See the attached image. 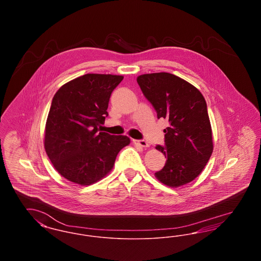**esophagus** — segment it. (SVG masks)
<instances>
[{
  "instance_id": "34e87169",
  "label": "esophagus",
  "mask_w": 261,
  "mask_h": 261,
  "mask_svg": "<svg viewBox=\"0 0 261 261\" xmlns=\"http://www.w3.org/2000/svg\"><path fill=\"white\" fill-rule=\"evenodd\" d=\"M133 143L135 145H139V146L143 147V148H149V145L148 144V142L145 140H133Z\"/></svg>"
}]
</instances>
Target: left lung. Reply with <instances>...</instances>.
<instances>
[{"instance_id":"obj_1","label":"left lung","mask_w":261,"mask_h":261,"mask_svg":"<svg viewBox=\"0 0 261 261\" xmlns=\"http://www.w3.org/2000/svg\"><path fill=\"white\" fill-rule=\"evenodd\" d=\"M143 94L154 108L158 118L168 120L165 146H156L166 158L154 175L169 187L192 182L203 170L213 150L212 131L205 99L195 86L167 72L137 77Z\"/></svg>"}]
</instances>
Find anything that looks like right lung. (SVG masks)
<instances>
[{"instance_id":"add662e5","label":"right lung","mask_w":261,"mask_h":261,"mask_svg":"<svg viewBox=\"0 0 261 261\" xmlns=\"http://www.w3.org/2000/svg\"><path fill=\"white\" fill-rule=\"evenodd\" d=\"M121 75L89 73L65 83L55 94L48 114L44 146L59 173L86 186L112 171L116 155L130 144L127 136L99 132L112 91Z\"/></svg>"}]
</instances>
